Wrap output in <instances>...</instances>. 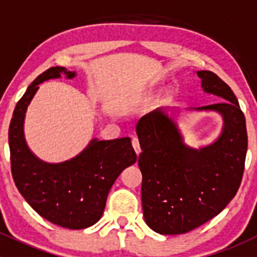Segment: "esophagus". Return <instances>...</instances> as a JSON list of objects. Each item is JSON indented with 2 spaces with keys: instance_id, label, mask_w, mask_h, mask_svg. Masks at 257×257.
<instances>
[{
  "instance_id": "obj_1",
  "label": "esophagus",
  "mask_w": 257,
  "mask_h": 257,
  "mask_svg": "<svg viewBox=\"0 0 257 257\" xmlns=\"http://www.w3.org/2000/svg\"><path fill=\"white\" fill-rule=\"evenodd\" d=\"M132 145H133V148H134V150H136L137 155L141 154L142 150H141V145H139L138 138H133V139H132Z\"/></svg>"
}]
</instances>
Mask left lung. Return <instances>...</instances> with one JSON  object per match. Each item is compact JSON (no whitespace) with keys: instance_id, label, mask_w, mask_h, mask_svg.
I'll return each mask as SVG.
<instances>
[{"instance_id":"left-lung-1","label":"left lung","mask_w":257,"mask_h":257,"mask_svg":"<svg viewBox=\"0 0 257 257\" xmlns=\"http://www.w3.org/2000/svg\"><path fill=\"white\" fill-rule=\"evenodd\" d=\"M196 73L204 92L222 99L195 108L221 114L224 126L216 142L200 149L186 147L162 109L137 124L144 220L162 235L185 234L221 212L236 195L245 168L246 120L234 92L212 72Z\"/></svg>"}]
</instances>
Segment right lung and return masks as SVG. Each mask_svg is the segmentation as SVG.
Returning <instances> with one entry per match:
<instances>
[{
	"label": "right lung",
	"mask_w": 257,
	"mask_h": 257,
	"mask_svg": "<svg viewBox=\"0 0 257 257\" xmlns=\"http://www.w3.org/2000/svg\"><path fill=\"white\" fill-rule=\"evenodd\" d=\"M74 72L51 67L37 77L18 100L10 123L11 172L18 191L33 210L46 220L67 229H85L102 217L108 193L121 172L137 162L131 138L93 139L73 159L48 164L28 149L23 134L26 110L38 84Z\"/></svg>",
	"instance_id": "right-lung-1"
}]
</instances>
